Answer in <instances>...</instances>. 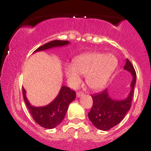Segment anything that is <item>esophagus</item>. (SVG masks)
Instances as JSON below:
<instances>
[{"mask_svg":"<svg viewBox=\"0 0 151 151\" xmlns=\"http://www.w3.org/2000/svg\"><path fill=\"white\" fill-rule=\"evenodd\" d=\"M84 93H83V92H77V93H76V96H77V97L78 98V97H81L82 96H83Z\"/></svg>","mask_w":151,"mask_h":151,"instance_id":"esophagus-1","label":"esophagus"}]
</instances>
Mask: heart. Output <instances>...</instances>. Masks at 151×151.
Here are the masks:
<instances>
[{
	"instance_id": "heart-1",
	"label": "heart",
	"mask_w": 151,
	"mask_h": 151,
	"mask_svg": "<svg viewBox=\"0 0 151 151\" xmlns=\"http://www.w3.org/2000/svg\"><path fill=\"white\" fill-rule=\"evenodd\" d=\"M117 65V58L114 55L92 52L76 58L73 65L68 64L65 68V73L72 87L78 86L81 83V75L86 76L88 87L99 90L106 85Z\"/></svg>"
}]
</instances>
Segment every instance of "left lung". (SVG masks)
Here are the masks:
<instances>
[{"mask_svg": "<svg viewBox=\"0 0 151 151\" xmlns=\"http://www.w3.org/2000/svg\"><path fill=\"white\" fill-rule=\"evenodd\" d=\"M124 69L132 76L131 90L127 98L123 100L113 99L109 94L108 88L91 96L93 105L88 116L93 125L101 130H109L119 124L131 107L136 83V73L133 65L128 59L126 60Z\"/></svg>", "mask_w": 151, "mask_h": 151, "instance_id": "8db88e82", "label": "left lung"}]
</instances>
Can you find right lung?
I'll list each match as a JSON object with an SVG mask.
<instances>
[{"mask_svg":"<svg viewBox=\"0 0 151 151\" xmlns=\"http://www.w3.org/2000/svg\"><path fill=\"white\" fill-rule=\"evenodd\" d=\"M68 41L54 40L40 47L34 52L51 49L53 47L68 45ZM24 101L29 110L34 120L39 125L46 129H53L59 125L63 120L68 109L69 104L76 99V94L74 91L67 86H63L56 98L49 104L44 106H32L26 96V90L22 87Z\"/></svg>","mask_w":151,"mask_h":151,"instance_id":"add662e5","label":"right lung"}]
</instances>
